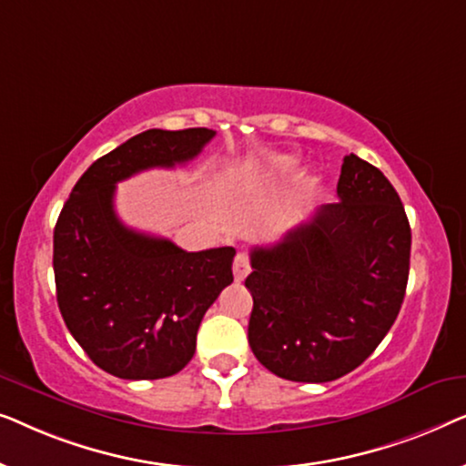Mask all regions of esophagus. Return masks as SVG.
Returning a JSON list of instances; mask_svg holds the SVG:
<instances>
[{"label":"esophagus","mask_w":466,"mask_h":466,"mask_svg":"<svg viewBox=\"0 0 466 466\" xmlns=\"http://www.w3.org/2000/svg\"><path fill=\"white\" fill-rule=\"evenodd\" d=\"M248 273H250V258H248L246 252H239L238 257L233 260V276L238 282H241Z\"/></svg>","instance_id":"1"}]
</instances>
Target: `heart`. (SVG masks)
<instances>
[{
  "label": "heart",
  "mask_w": 466,
  "mask_h": 466,
  "mask_svg": "<svg viewBox=\"0 0 466 466\" xmlns=\"http://www.w3.org/2000/svg\"><path fill=\"white\" fill-rule=\"evenodd\" d=\"M297 165V158L295 157H279L278 161H273V165L267 171V176L269 174H282V171H289Z\"/></svg>",
  "instance_id": "b5f03b06"
}]
</instances>
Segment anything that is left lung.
<instances>
[{
    "label": "left lung",
    "mask_w": 466,
    "mask_h": 466,
    "mask_svg": "<svg viewBox=\"0 0 466 466\" xmlns=\"http://www.w3.org/2000/svg\"><path fill=\"white\" fill-rule=\"evenodd\" d=\"M337 197L276 246L250 252L248 341L278 378L322 384L354 371L405 299L411 228L397 190L348 155Z\"/></svg>",
    "instance_id": "8db88e82"
}]
</instances>
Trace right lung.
<instances>
[{
	"instance_id": "obj_1",
	"label": "right lung",
	"mask_w": 466,
	"mask_h": 466,
	"mask_svg": "<svg viewBox=\"0 0 466 466\" xmlns=\"http://www.w3.org/2000/svg\"><path fill=\"white\" fill-rule=\"evenodd\" d=\"M216 131L148 129L97 158L55 227L56 303L95 365L123 380H161L193 359L199 324L233 282L235 248L187 252L137 233L114 212L116 182L195 158Z\"/></svg>"
}]
</instances>
